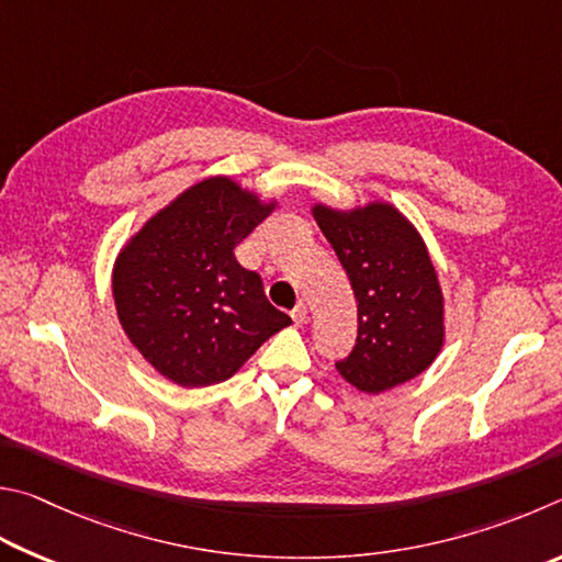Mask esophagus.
Segmentation results:
<instances>
[{"mask_svg": "<svg viewBox=\"0 0 562 562\" xmlns=\"http://www.w3.org/2000/svg\"><path fill=\"white\" fill-rule=\"evenodd\" d=\"M291 318H293V323H296V326H301V323H306V318H308V308L303 306V303H299V306L291 311Z\"/></svg>", "mask_w": 562, "mask_h": 562, "instance_id": "1", "label": "esophagus"}]
</instances>
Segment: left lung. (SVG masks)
Returning <instances> with one entry per match:
<instances>
[{
  "label": "left lung",
  "instance_id": "1",
  "mask_svg": "<svg viewBox=\"0 0 562 562\" xmlns=\"http://www.w3.org/2000/svg\"><path fill=\"white\" fill-rule=\"evenodd\" d=\"M313 216L358 301L356 348L338 372L368 395L417 378L445 346V296L419 232L387 202L316 204Z\"/></svg>",
  "mask_w": 562,
  "mask_h": 562
}]
</instances>
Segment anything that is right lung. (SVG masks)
Segmentation results:
<instances>
[{
  "instance_id": "obj_1",
  "label": "right lung",
  "mask_w": 562,
  "mask_h": 562,
  "mask_svg": "<svg viewBox=\"0 0 562 562\" xmlns=\"http://www.w3.org/2000/svg\"><path fill=\"white\" fill-rule=\"evenodd\" d=\"M273 202L229 177H206L131 236L113 266L117 321L140 356L175 385L229 380L263 340L291 326L266 301L261 276L234 249Z\"/></svg>"
}]
</instances>
